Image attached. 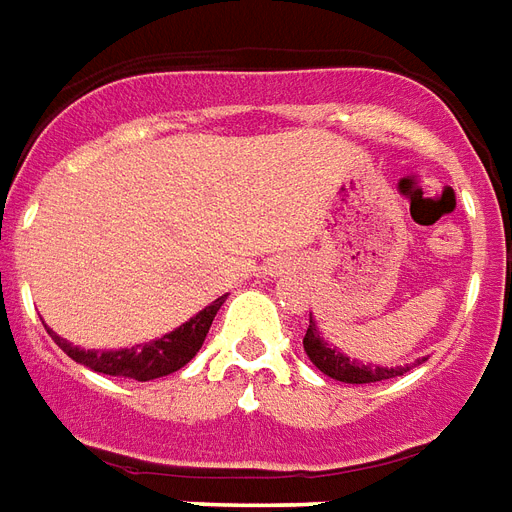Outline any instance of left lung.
I'll return each instance as SVG.
<instances>
[{
	"mask_svg": "<svg viewBox=\"0 0 512 512\" xmlns=\"http://www.w3.org/2000/svg\"><path fill=\"white\" fill-rule=\"evenodd\" d=\"M303 349H306L308 360L314 362L325 376L335 378V381H343V384H376V381H386V378L403 376V373H408L416 365L413 362V365H400V368H384V365H373V362L365 365L360 360H351L338 346H330L322 338L314 317L308 319V330L303 335Z\"/></svg>",
	"mask_w": 512,
	"mask_h": 512,
	"instance_id": "left-lung-1",
	"label": "left lung"
}]
</instances>
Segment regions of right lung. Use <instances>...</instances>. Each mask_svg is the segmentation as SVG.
<instances>
[{"label":"right lung","mask_w":512,"mask_h":512,"mask_svg":"<svg viewBox=\"0 0 512 512\" xmlns=\"http://www.w3.org/2000/svg\"><path fill=\"white\" fill-rule=\"evenodd\" d=\"M228 295H222L206 306L204 311H198L193 319H187L185 325H179L177 330L161 335L150 343L142 346H131V349H115V351H99V349H80L66 338L53 335V341L58 343V349H64L74 362H80L85 368L104 373V376H120V378H134V381H152V378L169 376L177 373L179 368H185L187 362L193 360L198 349L204 346V338L212 327L217 311L225 303Z\"/></svg>","instance_id":"1"}]
</instances>
